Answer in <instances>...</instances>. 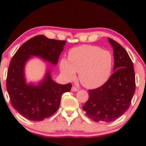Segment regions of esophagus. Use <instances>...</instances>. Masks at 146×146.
I'll use <instances>...</instances> for the list:
<instances>
[{"label":"esophagus","instance_id":"1","mask_svg":"<svg viewBox=\"0 0 146 146\" xmlns=\"http://www.w3.org/2000/svg\"><path fill=\"white\" fill-rule=\"evenodd\" d=\"M71 90H72V91H74V92L78 91V88H77V87H75V86H73L71 88Z\"/></svg>","mask_w":146,"mask_h":146}]
</instances>
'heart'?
<instances>
[{"label":"heart","instance_id":"1","mask_svg":"<svg viewBox=\"0 0 146 146\" xmlns=\"http://www.w3.org/2000/svg\"><path fill=\"white\" fill-rule=\"evenodd\" d=\"M113 65V57L109 51L91 45H82L72 48L68 61L62 59L60 69L66 78L72 80L75 72L80 82L87 88L102 86L109 78Z\"/></svg>","mask_w":146,"mask_h":146}]
</instances>
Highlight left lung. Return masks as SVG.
I'll use <instances>...</instances> for the list:
<instances>
[{
    "mask_svg": "<svg viewBox=\"0 0 146 146\" xmlns=\"http://www.w3.org/2000/svg\"><path fill=\"white\" fill-rule=\"evenodd\" d=\"M113 46L114 73L102 86L88 90L89 98L83 106L86 115L96 122L113 121L128 110L135 91V74L125 48L108 38Z\"/></svg>",
    "mask_w": 146,
    "mask_h": 146,
    "instance_id": "left-lung-1",
    "label": "left lung"
}]
</instances>
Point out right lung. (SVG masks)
Returning a JSON list of instances; mask_svg holds the SVG:
<instances>
[{
    "mask_svg": "<svg viewBox=\"0 0 146 146\" xmlns=\"http://www.w3.org/2000/svg\"><path fill=\"white\" fill-rule=\"evenodd\" d=\"M65 44V40L48 39L38 35L22 44L11 58L7 76V90L13 108L27 119L42 121L53 115L58 110L62 95L70 91L72 85L56 83L49 71L37 86L27 84L25 62L34 56L57 64Z\"/></svg>",
    "mask_w": 146,
    "mask_h": 146,
    "instance_id": "right-lung-1",
    "label": "right lung"
}]
</instances>
